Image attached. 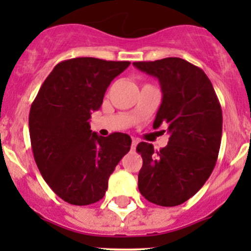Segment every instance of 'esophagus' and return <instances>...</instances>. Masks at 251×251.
I'll return each instance as SVG.
<instances>
[{
  "label": "esophagus",
  "mask_w": 251,
  "mask_h": 251,
  "mask_svg": "<svg viewBox=\"0 0 251 251\" xmlns=\"http://www.w3.org/2000/svg\"><path fill=\"white\" fill-rule=\"evenodd\" d=\"M138 142L136 140H132V143H131V151H136V147H137Z\"/></svg>",
  "instance_id": "esophagus-1"
}]
</instances>
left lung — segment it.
Listing matches in <instances>:
<instances>
[{"instance_id": "1", "label": "left lung", "mask_w": 251, "mask_h": 251, "mask_svg": "<svg viewBox=\"0 0 251 251\" xmlns=\"http://www.w3.org/2000/svg\"><path fill=\"white\" fill-rule=\"evenodd\" d=\"M158 78L163 100L153 127L169 125L165 148L154 153L141 142L136 151L143 159L138 174L141 194L160 206H176L194 196L209 178L219 156L222 110L211 81L196 65L171 57L132 63Z\"/></svg>"}]
</instances>
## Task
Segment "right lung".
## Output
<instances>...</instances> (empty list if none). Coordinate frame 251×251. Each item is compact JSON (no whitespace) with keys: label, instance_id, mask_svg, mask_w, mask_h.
<instances>
[{"label":"right lung","instance_id":"obj_1","mask_svg":"<svg viewBox=\"0 0 251 251\" xmlns=\"http://www.w3.org/2000/svg\"><path fill=\"white\" fill-rule=\"evenodd\" d=\"M130 62L81 57L60 62L42 83L29 114L35 161L59 198L73 205L100 201L108 179L131 147V137L92 132L90 118L108 86Z\"/></svg>","mask_w":251,"mask_h":251}]
</instances>
